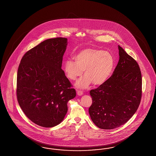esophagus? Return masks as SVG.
I'll list each match as a JSON object with an SVG mask.
<instances>
[{"label": "esophagus", "instance_id": "esophagus-1", "mask_svg": "<svg viewBox=\"0 0 156 156\" xmlns=\"http://www.w3.org/2000/svg\"><path fill=\"white\" fill-rule=\"evenodd\" d=\"M83 91H80V90H78L77 91V94L78 95H83Z\"/></svg>", "mask_w": 156, "mask_h": 156}]
</instances>
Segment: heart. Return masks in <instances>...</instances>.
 I'll return each instance as SVG.
<instances>
[{
    "instance_id": "b5f03b06",
    "label": "heart",
    "mask_w": 156,
    "mask_h": 156,
    "mask_svg": "<svg viewBox=\"0 0 156 156\" xmlns=\"http://www.w3.org/2000/svg\"><path fill=\"white\" fill-rule=\"evenodd\" d=\"M75 61L68 59L65 62L64 70L67 78L75 80L82 76L76 86L85 89L92 83L95 86L102 85L112 75L114 59L108 51L89 48L82 50L74 57Z\"/></svg>"
}]
</instances>
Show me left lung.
I'll list each match as a JSON object with an SVG mask.
<instances>
[{
    "mask_svg": "<svg viewBox=\"0 0 156 156\" xmlns=\"http://www.w3.org/2000/svg\"><path fill=\"white\" fill-rule=\"evenodd\" d=\"M119 59L112 76L91 90L93 102L89 109L95 125L113 129L125 124L138 108L142 97V76L136 61L118 46Z\"/></svg>",
    "mask_w": 156,
    "mask_h": 156,
    "instance_id": "left-lung-1",
    "label": "left lung"
}]
</instances>
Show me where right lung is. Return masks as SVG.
<instances>
[{"label":"right lung","mask_w":156,"mask_h":156,"mask_svg":"<svg viewBox=\"0 0 156 156\" xmlns=\"http://www.w3.org/2000/svg\"><path fill=\"white\" fill-rule=\"evenodd\" d=\"M67 39L44 41L22 57L17 73L16 96L20 107L32 122L44 128L59 124L76 90L61 69Z\"/></svg>","instance_id":"add662e5"}]
</instances>
